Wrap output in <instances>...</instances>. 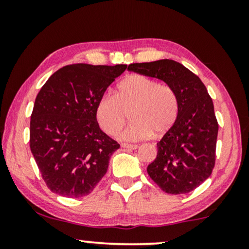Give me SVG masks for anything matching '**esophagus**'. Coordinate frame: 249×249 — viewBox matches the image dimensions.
<instances>
[{
	"label": "esophagus",
	"mask_w": 249,
	"mask_h": 249,
	"mask_svg": "<svg viewBox=\"0 0 249 249\" xmlns=\"http://www.w3.org/2000/svg\"><path fill=\"white\" fill-rule=\"evenodd\" d=\"M121 147L127 148V149H137L138 145H134V144H127V142H122Z\"/></svg>",
	"instance_id": "obj_1"
}]
</instances>
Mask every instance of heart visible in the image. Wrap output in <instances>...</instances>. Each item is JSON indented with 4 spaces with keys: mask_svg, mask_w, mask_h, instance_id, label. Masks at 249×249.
Segmentation results:
<instances>
[{
    "mask_svg": "<svg viewBox=\"0 0 249 249\" xmlns=\"http://www.w3.org/2000/svg\"><path fill=\"white\" fill-rule=\"evenodd\" d=\"M129 111L132 121L121 131L120 138L141 141L153 132L161 136L172 128L178 117V101L169 86L142 74H132L118 85L114 95L105 93L98 98L95 115L107 134L115 135Z\"/></svg>",
    "mask_w": 249,
    "mask_h": 249,
    "instance_id": "1",
    "label": "heart"
}]
</instances>
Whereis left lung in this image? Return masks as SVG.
<instances>
[{"label":"left lung","mask_w":249,"mask_h":249,"mask_svg":"<svg viewBox=\"0 0 249 249\" xmlns=\"http://www.w3.org/2000/svg\"><path fill=\"white\" fill-rule=\"evenodd\" d=\"M128 70L163 80L176 94L178 117L158 142L147 173L164 193H190L209 178L215 164L219 124L205 85L173 60L132 63Z\"/></svg>","instance_id":"8db88e82"}]
</instances>
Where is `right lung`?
<instances>
[{"label": "right lung", "instance_id": "1", "mask_svg": "<svg viewBox=\"0 0 249 249\" xmlns=\"http://www.w3.org/2000/svg\"><path fill=\"white\" fill-rule=\"evenodd\" d=\"M127 64L61 68L40 88L30 118V149L51 192L78 198L93 192L120 145L101 130L96 103Z\"/></svg>", "mask_w": 249, "mask_h": 249}]
</instances>
